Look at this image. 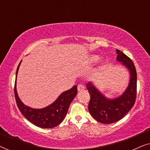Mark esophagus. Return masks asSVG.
<instances>
[{
  "label": "esophagus",
  "mask_w": 150,
  "mask_h": 150,
  "mask_svg": "<svg viewBox=\"0 0 150 150\" xmlns=\"http://www.w3.org/2000/svg\"><path fill=\"white\" fill-rule=\"evenodd\" d=\"M85 89V86L83 85H78V91H83Z\"/></svg>",
  "instance_id": "34e87169"
}]
</instances>
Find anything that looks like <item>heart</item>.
Returning <instances> with one entry per match:
<instances>
[{
    "mask_svg": "<svg viewBox=\"0 0 150 150\" xmlns=\"http://www.w3.org/2000/svg\"><path fill=\"white\" fill-rule=\"evenodd\" d=\"M99 59H100V57L98 56V55L92 54L91 56H89V58H88V62L89 63H95L99 60Z\"/></svg>",
    "mask_w": 150,
    "mask_h": 150,
    "instance_id": "1",
    "label": "heart"
}]
</instances>
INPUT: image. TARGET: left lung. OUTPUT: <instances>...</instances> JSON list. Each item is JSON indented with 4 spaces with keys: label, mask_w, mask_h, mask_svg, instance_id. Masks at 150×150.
I'll use <instances>...</instances> for the list:
<instances>
[{
    "label": "left lung",
    "mask_w": 150,
    "mask_h": 150,
    "mask_svg": "<svg viewBox=\"0 0 150 150\" xmlns=\"http://www.w3.org/2000/svg\"><path fill=\"white\" fill-rule=\"evenodd\" d=\"M117 61L120 62L128 71V85L122 95L114 98L106 97L93 82L86 87L90 95L89 111L96 121L102 124H112L122 119L134 106L137 95V71L132 60L117 49Z\"/></svg>",
    "instance_id": "left-lung-1"
}]
</instances>
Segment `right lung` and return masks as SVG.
Instances as JSON below:
<instances>
[{"mask_svg": "<svg viewBox=\"0 0 150 150\" xmlns=\"http://www.w3.org/2000/svg\"><path fill=\"white\" fill-rule=\"evenodd\" d=\"M22 61L16 70L14 93L18 107L22 114L32 124L42 128H54L64 120L71 102L77 94V85L61 93L54 102L42 108H33L24 104L18 96L16 88V81Z\"/></svg>", "mask_w": 150, "mask_h": 150, "instance_id": "add662e5", "label": "right lung"}]
</instances>
